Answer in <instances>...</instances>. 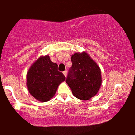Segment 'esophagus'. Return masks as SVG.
Segmentation results:
<instances>
[{
  "mask_svg": "<svg viewBox=\"0 0 135 135\" xmlns=\"http://www.w3.org/2000/svg\"><path fill=\"white\" fill-rule=\"evenodd\" d=\"M63 74H64V75L66 77V76H67V71H63Z\"/></svg>",
  "mask_w": 135,
  "mask_h": 135,
  "instance_id": "1",
  "label": "esophagus"
}]
</instances>
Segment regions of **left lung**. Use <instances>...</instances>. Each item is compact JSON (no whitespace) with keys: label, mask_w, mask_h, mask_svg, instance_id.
<instances>
[{"label":"left lung","mask_w":135,"mask_h":135,"mask_svg":"<svg viewBox=\"0 0 135 135\" xmlns=\"http://www.w3.org/2000/svg\"><path fill=\"white\" fill-rule=\"evenodd\" d=\"M71 62L66 83L78 99H90L97 94L102 83L100 69L85 52L74 54Z\"/></svg>","instance_id":"obj_1"}]
</instances>
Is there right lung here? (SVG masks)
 Returning a JSON list of instances; mask_svg holds the SVG:
<instances>
[{"mask_svg":"<svg viewBox=\"0 0 135 135\" xmlns=\"http://www.w3.org/2000/svg\"><path fill=\"white\" fill-rule=\"evenodd\" d=\"M57 66L46 55L40 57L30 68L27 86L30 94L38 100H49L54 95L59 84L66 80L62 73L57 70Z\"/></svg>","mask_w":135,"mask_h":135,"instance_id":"obj_1","label":"right lung"}]
</instances>
